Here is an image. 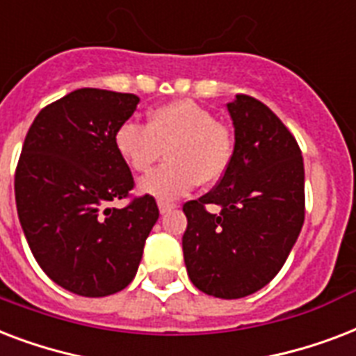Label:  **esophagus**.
I'll return each instance as SVG.
<instances>
[{
	"mask_svg": "<svg viewBox=\"0 0 356 356\" xmlns=\"http://www.w3.org/2000/svg\"><path fill=\"white\" fill-rule=\"evenodd\" d=\"M158 208H159V213L165 216V213H169L170 209L175 208V204H169V202H158Z\"/></svg>",
	"mask_w": 356,
	"mask_h": 356,
	"instance_id": "esophagus-1",
	"label": "esophagus"
}]
</instances>
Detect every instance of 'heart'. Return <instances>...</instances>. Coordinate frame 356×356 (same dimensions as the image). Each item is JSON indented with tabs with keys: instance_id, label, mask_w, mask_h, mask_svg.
Here are the masks:
<instances>
[{
	"instance_id": "1",
	"label": "heart",
	"mask_w": 356,
	"mask_h": 356,
	"mask_svg": "<svg viewBox=\"0 0 356 356\" xmlns=\"http://www.w3.org/2000/svg\"><path fill=\"white\" fill-rule=\"evenodd\" d=\"M115 150L135 172H147L167 156V163L139 180L143 195L170 202L197 184L211 186L232 163L234 139L225 124L193 100H175L148 113V124L126 120L117 128Z\"/></svg>"
}]
</instances>
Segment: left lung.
<instances>
[{
    "label": "left lung",
    "instance_id": "1",
    "mask_svg": "<svg viewBox=\"0 0 356 356\" xmlns=\"http://www.w3.org/2000/svg\"><path fill=\"white\" fill-rule=\"evenodd\" d=\"M234 156L216 189L186 202L181 247L198 290L241 299L275 278L305 222V165L296 137L256 98L227 104ZM208 203L222 208L209 214Z\"/></svg>",
    "mask_w": 356,
    "mask_h": 356
}]
</instances>
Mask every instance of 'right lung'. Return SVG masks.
<instances>
[{"label":"right lung","instance_id":"add662e5","mask_svg":"<svg viewBox=\"0 0 356 356\" xmlns=\"http://www.w3.org/2000/svg\"><path fill=\"white\" fill-rule=\"evenodd\" d=\"M137 104L135 95L78 89L44 107L24 140L15 176L22 230L42 271L76 296L124 290L159 217L150 195L109 208L134 187L113 137Z\"/></svg>","mask_w":356,"mask_h":356}]
</instances>
